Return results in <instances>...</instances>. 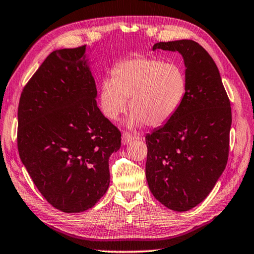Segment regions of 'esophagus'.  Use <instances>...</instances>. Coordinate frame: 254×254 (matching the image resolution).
Masks as SVG:
<instances>
[{
  "instance_id": "1",
  "label": "esophagus",
  "mask_w": 254,
  "mask_h": 254,
  "mask_svg": "<svg viewBox=\"0 0 254 254\" xmlns=\"http://www.w3.org/2000/svg\"><path fill=\"white\" fill-rule=\"evenodd\" d=\"M133 140H134V136H132L131 134H128V133L122 134V144H124V145H127V144L132 142Z\"/></svg>"
}]
</instances>
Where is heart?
<instances>
[{
    "instance_id": "heart-1",
    "label": "heart",
    "mask_w": 254,
    "mask_h": 254,
    "mask_svg": "<svg viewBox=\"0 0 254 254\" xmlns=\"http://www.w3.org/2000/svg\"><path fill=\"white\" fill-rule=\"evenodd\" d=\"M186 72L180 64L134 55L114 64L111 79L99 88V103L104 116L118 120L130 99L131 116L127 126L160 127L175 116L187 94Z\"/></svg>"
}]
</instances>
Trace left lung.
<instances>
[{
	"label": "left lung",
	"instance_id": "obj_1",
	"mask_svg": "<svg viewBox=\"0 0 254 254\" xmlns=\"http://www.w3.org/2000/svg\"><path fill=\"white\" fill-rule=\"evenodd\" d=\"M156 49L182 55L188 88L175 116L145 136L146 181L168 209L187 211L209 195L226 168L230 101L217 64L199 44L182 39L156 43Z\"/></svg>",
	"mask_w": 254,
	"mask_h": 254
}]
</instances>
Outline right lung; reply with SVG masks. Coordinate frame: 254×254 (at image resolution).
<instances>
[{
	"mask_svg": "<svg viewBox=\"0 0 254 254\" xmlns=\"http://www.w3.org/2000/svg\"><path fill=\"white\" fill-rule=\"evenodd\" d=\"M90 48L56 49L23 89L19 157L37 190L67 213L92 208L110 184L109 158L121 133L97 106Z\"/></svg>",
	"mask_w": 254,
	"mask_h": 254,
	"instance_id": "right-lung-1",
	"label": "right lung"
}]
</instances>
